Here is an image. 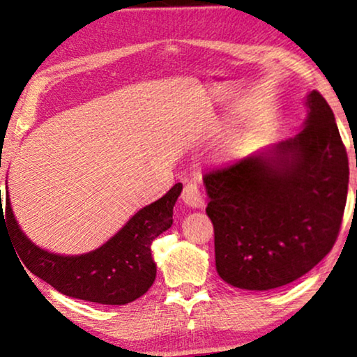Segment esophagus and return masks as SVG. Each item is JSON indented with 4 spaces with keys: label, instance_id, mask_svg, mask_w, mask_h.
Masks as SVG:
<instances>
[{
    "label": "esophagus",
    "instance_id": "obj_1",
    "mask_svg": "<svg viewBox=\"0 0 357 357\" xmlns=\"http://www.w3.org/2000/svg\"><path fill=\"white\" fill-rule=\"evenodd\" d=\"M182 199L186 206L193 207V209H202L204 207V199L197 185L195 182H186L182 191Z\"/></svg>",
    "mask_w": 357,
    "mask_h": 357
}]
</instances>
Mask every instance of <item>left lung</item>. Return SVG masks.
Listing matches in <instances>:
<instances>
[{"label": "left lung", "mask_w": 357, "mask_h": 357, "mask_svg": "<svg viewBox=\"0 0 357 357\" xmlns=\"http://www.w3.org/2000/svg\"><path fill=\"white\" fill-rule=\"evenodd\" d=\"M292 137L204 180L217 273L229 286L270 290L312 270L332 250L348 196V155L317 91Z\"/></svg>", "instance_id": "1"}]
</instances>
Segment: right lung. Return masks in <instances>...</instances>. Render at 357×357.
<instances>
[{"mask_svg":"<svg viewBox=\"0 0 357 357\" xmlns=\"http://www.w3.org/2000/svg\"><path fill=\"white\" fill-rule=\"evenodd\" d=\"M182 183H175L161 199L145 206L100 248L81 255H59L38 248L15 220L9 196L1 207V229L10 239L24 265L43 281L68 297L100 305H126L153 286L156 263L151 243L171 228L172 213Z\"/></svg>","mask_w":357,"mask_h":357,"instance_id":"right-lung-1","label":"right lung"}]
</instances>
